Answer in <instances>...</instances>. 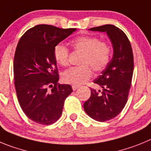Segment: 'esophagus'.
Wrapping results in <instances>:
<instances>
[{
    "label": "esophagus",
    "instance_id": "34e87169",
    "mask_svg": "<svg viewBox=\"0 0 151 151\" xmlns=\"http://www.w3.org/2000/svg\"><path fill=\"white\" fill-rule=\"evenodd\" d=\"M78 88H79L78 86H75V85H73L72 86V89L74 91H75L76 89H78Z\"/></svg>",
    "mask_w": 151,
    "mask_h": 151
}]
</instances>
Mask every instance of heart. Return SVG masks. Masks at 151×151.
<instances>
[{"label":"heart","instance_id":"b5f03b06","mask_svg":"<svg viewBox=\"0 0 151 151\" xmlns=\"http://www.w3.org/2000/svg\"><path fill=\"white\" fill-rule=\"evenodd\" d=\"M75 51L83 52L80 67L71 68L62 74L65 83L79 86L84 83L91 77L92 70L101 71L109 63L111 50L105 42H101L95 37H79L70 42ZM69 51L63 44H58L54 48V58L61 66L68 65Z\"/></svg>","mask_w":151,"mask_h":151}]
</instances>
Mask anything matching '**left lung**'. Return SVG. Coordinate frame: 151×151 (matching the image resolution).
Returning a JSON list of instances; mask_svg holds the SVG:
<instances>
[{"label":"left lung","instance_id":"1","mask_svg":"<svg viewBox=\"0 0 151 151\" xmlns=\"http://www.w3.org/2000/svg\"><path fill=\"white\" fill-rule=\"evenodd\" d=\"M89 30L107 34L114 53L101 75L94 80L102 89H91V96L84 102L83 108L96 121H108L117 116L127 102L134 69L132 50L126 34L114 25H104Z\"/></svg>","mask_w":151,"mask_h":151}]
</instances>
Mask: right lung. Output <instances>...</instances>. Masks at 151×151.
Listing matches in <instances>:
<instances>
[{
	"label": "right lung",
	"mask_w": 151,
	"mask_h": 151,
	"mask_svg": "<svg viewBox=\"0 0 151 151\" xmlns=\"http://www.w3.org/2000/svg\"><path fill=\"white\" fill-rule=\"evenodd\" d=\"M76 30L37 25L19 41L13 62L16 95L23 112L35 123L50 125L56 122L65 100L73 92L68 84L58 83L54 48Z\"/></svg>",
	"instance_id": "1"
}]
</instances>
